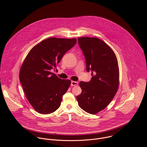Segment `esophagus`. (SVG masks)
<instances>
[{
  "label": "esophagus",
  "mask_w": 147,
  "mask_h": 147,
  "mask_svg": "<svg viewBox=\"0 0 147 147\" xmlns=\"http://www.w3.org/2000/svg\"><path fill=\"white\" fill-rule=\"evenodd\" d=\"M78 82L72 81L71 82V86H77V85H78Z\"/></svg>",
  "instance_id": "34e87169"
}]
</instances>
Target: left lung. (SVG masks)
<instances>
[{
    "instance_id": "obj_1",
    "label": "left lung",
    "mask_w": 147,
    "mask_h": 147,
    "mask_svg": "<svg viewBox=\"0 0 147 147\" xmlns=\"http://www.w3.org/2000/svg\"><path fill=\"white\" fill-rule=\"evenodd\" d=\"M78 45L92 79L79 84L82 93L77 96L80 107L94 115L104 109L115 97L119 86V68L116 55L103 40L97 38L79 37Z\"/></svg>"
}]
</instances>
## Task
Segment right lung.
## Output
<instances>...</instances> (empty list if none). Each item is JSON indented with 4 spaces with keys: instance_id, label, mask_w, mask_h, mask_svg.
<instances>
[{
    "instance_id": "1",
    "label": "right lung",
    "mask_w": 147,
    "mask_h": 147,
    "mask_svg": "<svg viewBox=\"0 0 147 147\" xmlns=\"http://www.w3.org/2000/svg\"><path fill=\"white\" fill-rule=\"evenodd\" d=\"M76 42V38H49L34 46L25 58L19 80L28 102L37 112L50 114L60 107L71 81L58 78L51 70L57 69L64 54Z\"/></svg>"
}]
</instances>
